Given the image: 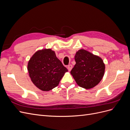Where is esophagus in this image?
Instances as JSON below:
<instances>
[{"label": "esophagus", "instance_id": "obj_1", "mask_svg": "<svg viewBox=\"0 0 130 130\" xmlns=\"http://www.w3.org/2000/svg\"><path fill=\"white\" fill-rule=\"evenodd\" d=\"M72 68H73V66H72V65H71V64H69V65H68V67H67V69H68V70H69V72H70V70H72Z\"/></svg>", "mask_w": 130, "mask_h": 130}]
</instances>
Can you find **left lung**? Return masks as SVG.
I'll return each instance as SVG.
<instances>
[{
	"label": "left lung",
	"instance_id": "1",
	"mask_svg": "<svg viewBox=\"0 0 130 130\" xmlns=\"http://www.w3.org/2000/svg\"><path fill=\"white\" fill-rule=\"evenodd\" d=\"M76 64L72 69L76 84L81 87L90 89L95 87L103 78L105 66L102 59L84 49H80L75 56Z\"/></svg>",
	"mask_w": 130,
	"mask_h": 130
}]
</instances>
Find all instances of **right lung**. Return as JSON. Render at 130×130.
<instances>
[{
  "label": "right lung",
  "instance_id": "right-lung-1",
  "mask_svg": "<svg viewBox=\"0 0 130 130\" xmlns=\"http://www.w3.org/2000/svg\"><path fill=\"white\" fill-rule=\"evenodd\" d=\"M27 70L33 84L43 91L57 87L68 70L50 49L38 50L31 57Z\"/></svg>",
  "mask_w": 130,
  "mask_h": 130
}]
</instances>
